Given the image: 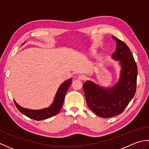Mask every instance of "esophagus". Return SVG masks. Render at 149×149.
I'll return each mask as SVG.
<instances>
[{"label":"esophagus","mask_w":149,"mask_h":149,"mask_svg":"<svg viewBox=\"0 0 149 149\" xmlns=\"http://www.w3.org/2000/svg\"><path fill=\"white\" fill-rule=\"evenodd\" d=\"M78 79L79 80H85L86 79V77L84 75H79L78 77Z\"/></svg>","instance_id":"1"}]
</instances>
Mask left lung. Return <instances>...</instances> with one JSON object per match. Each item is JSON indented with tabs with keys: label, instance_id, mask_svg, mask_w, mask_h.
<instances>
[{
	"label": "left lung",
	"instance_id": "obj_1",
	"mask_svg": "<svg viewBox=\"0 0 149 149\" xmlns=\"http://www.w3.org/2000/svg\"><path fill=\"white\" fill-rule=\"evenodd\" d=\"M116 40V49L112 55L115 61H119L120 77L114 86H100L87 80L83 84L87 104L97 116L110 118L121 114L134 97L136 90L138 68L129 47L119 39Z\"/></svg>",
	"mask_w": 149,
	"mask_h": 149
}]
</instances>
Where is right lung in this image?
I'll use <instances>...</instances> for the list:
<instances>
[{
  "instance_id": "obj_1",
  "label": "right lung",
  "mask_w": 149,
  "mask_h": 149,
  "mask_svg": "<svg viewBox=\"0 0 149 149\" xmlns=\"http://www.w3.org/2000/svg\"><path fill=\"white\" fill-rule=\"evenodd\" d=\"M22 45H23V44ZM72 78L68 79V80L64 81L60 85L57 90L53 103L49 107L47 108L36 109V110L26 109L21 107L20 105L17 104L15 100H14L15 104L16 105L18 110L21 113L24 114L26 116L31 118V119L40 121L49 118L59 113L60 111L61 110L66 93L72 83Z\"/></svg>"
}]
</instances>
